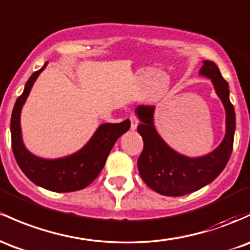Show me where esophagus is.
Listing matches in <instances>:
<instances>
[{
  "label": "esophagus",
  "instance_id": "1",
  "mask_svg": "<svg viewBox=\"0 0 250 250\" xmlns=\"http://www.w3.org/2000/svg\"><path fill=\"white\" fill-rule=\"evenodd\" d=\"M139 125V119L136 115H130V128L131 130H135L136 127H138Z\"/></svg>",
  "mask_w": 250,
  "mask_h": 250
}]
</instances>
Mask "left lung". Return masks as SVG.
I'll return each instance as SVG.
<instances>
[{"label": "left lung", "mask_w": 250, "mask_h": 250, "mask_svg": "<svg viewBox=\"0 0 250 250\" xmlns=\"http://www.w3.org/2000/svg\"><path fill=\"white\" fill-rule=\"evenodd\" d=\"M201 75L212 81L227 111L226 136L218 148L210 154L202 158L178 154L156 133L153 125L154 106L139 105L136 108V115L141 121L138 131L144 140V149L138 159L140 175L148 188L164 196H184L213 182L231 155L236 120L234 105L229 100V85L222 77L217 65L210 60H204Z\"/></svg>", "instance_id": "obj_1"}]
</instances>
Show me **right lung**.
<instances>
[{
    "mask_svg": "<svg viewBox=\"0 0 250 250\" xmlns=\"http://www.w3.org/2000/svg\"><path fill=\"white\" fill-rule=\"evenodd\" d=\"M46 65L47 62L29 77L23 92L14 105L10 121L13 153L19 167L37 185L54 192L78 191L86 188L98 177L114 144L130 128V121L100 125L95 135L79 152L66 158L46 160L31 154L21 139L20 114L35 79Z\"/></svg>",
    "mask_w": 250,
    "mask_h": 250,
    "instance_id": "right-lung-1",
    "label": "right lung"
}]
</instances>
